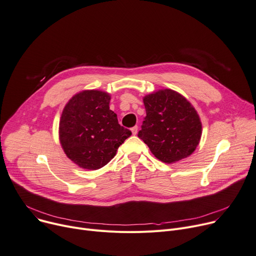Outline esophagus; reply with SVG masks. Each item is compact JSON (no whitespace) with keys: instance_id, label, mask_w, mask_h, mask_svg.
Masks as SVG:
<instances>
[{"instance_id":"34e87169","label":"esophagus","mask_w":256,"mask_h":256,"mask_svg":"<svg viewBox=\"0 0 256 256\" xmlns=\"http://www.w3.org/2000/svg\"><path fill=\"white\" fill-rule=\"evenodd\" d=\"M130 130H132V134H138V126H132V128H130Z\"/></svg>"}]
</instances>
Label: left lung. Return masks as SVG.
I'll use <instances>...</instances> for the list:
<instances>
[{
  "label": "left lung",
  "instance_id": "8db88e82",
  "mask_svg": "<svg viewBox=\"0 0 256 256\" xmlns=\"http://www.w3.org/2000/svg\"><path fill=\"white\" fill-rule=\"evenodd\" d=\"M146 118L138 136L162 162L174 164L190 156L202 134L199 115L176 90L164 88L143 99Z\"/></svg>",
  "mask_w": 256,
  "mask_h": 256
}]
</instances>
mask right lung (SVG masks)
<instances>
[{
    "instance_id": "right-lung-1",
    "label": "right lung",
    "mask_w": 256,
    "mask_h": 256,
    "mask_svg": "<svg viewBox=\"0 0 256 256\" xmlns=\"http://www.w3.org/2000/svg\"><path fill=\"white\" fill-rule=\"evenodd\" d=\"M109 103L108 92L88 90L74 95L62 111L60 144L80 168L92 170L103 168L132 134L118 124Z\"/></svg>"
}]
</instances>
